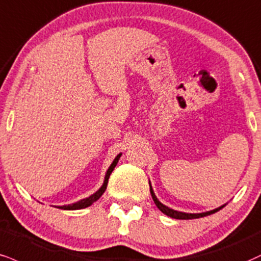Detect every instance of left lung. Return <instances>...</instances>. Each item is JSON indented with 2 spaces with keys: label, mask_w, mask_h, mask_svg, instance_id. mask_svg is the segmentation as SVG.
I'll use <instances>...</instances> for the list:
<instances>
[{
  "label": "left lung",
  "mask_w": 261,
  "mask_h": 261,
  "mask_svg": "<svg viewBox=\"0 0 261 261\" xmlns=\"http://www.w3.org/2000/svg\"><path fill=\"white\" fill-rule=\"evenodd\" d=\"M149 191H150V194H152V198L154 200L155 205L158 206V209L161 210L162 213H164L165 215L170 216L172 219H178V220H190V219H199V218H204V216H208V215H212L214 214V213L219 212V210L224 208L226 204L224 205L219 206V208H216L214 210H210V212H205V213H197V214H191V213H184V212H177V210H174L171 208H169V206L164 205V204L159 202V199L156 198L155 194H154V191H153L152 186H150V182H149Z\"/></svg>",
  "instance_id": "1"
}]
</instances>
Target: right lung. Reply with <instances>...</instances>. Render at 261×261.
I'll list each match as a JSON object with an SVG mask.
<instances>
[{"instance_id":"1","label":"right lung","mask_w":261,"mask_h":261,"mask_svg":"<svg viewBox=\"0 0 261 261\" xmlns=\"http://www.w3.org/2000/svg\"><path fill=\"white\" fill-rule=\"evenodd\" d=\"M121 156V153H119V154L115 156V159L113 161V163L111 164V166L108 168V170L106 172V176H105V181H103V185L100 186V188L98 191H96L95 193L91 194L90 197H87V198H84L79 200V202H75L73 204H68V205H62V206H57L59 209H64V210H77V209H84V208H87V206H90L91 204H93L96 202L97 199H99V197L102 196L103 193H105L106 188H107V185H108V180H109V176H111L112 171L114 170V168L117 166L119 159H120Z\"/></svg>"}]
</instances>
